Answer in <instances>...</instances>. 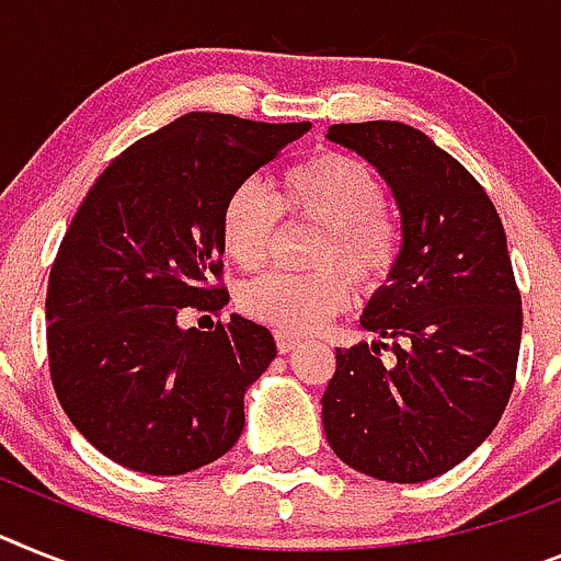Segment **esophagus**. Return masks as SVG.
I'll use <instances>...</instances> for the list:
<instances>
[{"label": "esophagus", "mask_w": 561, "mask_h": 561, "mask_svg": "<svg viewBox=\"0 0 561 561\" xmlns=\"http://www.w3.org/2000/svg\"><path fill=\"white\" fill-rule=\"evenodd\" d=\"M296 345H299L296 336H290V333H276V351L279 353H290Z\"/></svg>", "instance_id": "34e87169"}]
</instances>
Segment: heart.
<instances>
[{
  "label": "heart",
  "mask_w": 561,
  "mask_h": 561,
  "mask_svg": "<svg viewBox=\"0 0 561 561\" xmlns=\"http://www.w3.org/2000/svg\"><path fill=\"white\" fill-rule=\"evenodd\" d=\"M385 205L382 179L359 159L333 150L288 168L276 196L256 182L230 187L219 210V242L242 271L265 262L279 214L319 228L308 256L319 271L265 273L244 285L239 310L279 333H308L347 308V280L359 294L382 288L402 256V228Z\"/></svg>",
  "instance_id": "heart-1"
}]
</instances>
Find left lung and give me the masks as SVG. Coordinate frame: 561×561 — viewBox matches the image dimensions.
Here are the masks:
<instances>
[{
  "label": "left lung",
  "mask_w": 561,
  "mask_h": 561,
  "mask_svg": "<svg viewBox=\"0 0 561 561\" xmlns=\"http://www.w3.org/2000/svg\"><path fill=\"white\" fill-rule=\"evenodd\" d=\"M328 139L385 176L402 214V256L362 317L391 345L336 347L324 436L359 473L425 482L491 436L516 382L522 296L505 228L468 168L422 130L353 122L331 125Z\"/></svg>",
  "instance_id": "8db88e82"
}]
</instances>
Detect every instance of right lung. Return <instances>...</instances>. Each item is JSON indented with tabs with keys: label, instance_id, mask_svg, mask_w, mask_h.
Returning a JSON list of instances; mask_svg holds the SVG:
<instances>
[{
	"label": "right lung",
	"instance_id": "obj_1",
	"mask_svg": "<svg viewBox=\"0 0 561 561\" xmlns=\"http://www.w3.org/2000/svg\"><path fill=\"white\" fill-rule=\"evenodd\" d=\"M308 122L185 113L122 150L65 230L48 276V368L56 399L99 454L150 477L216 462L244 427V390L276 356L244 317L219 313V210L230 187L276 159Z\"/></svg>",
	"mask_w": 561,
	"mask_h": 561
}]
</instances>
